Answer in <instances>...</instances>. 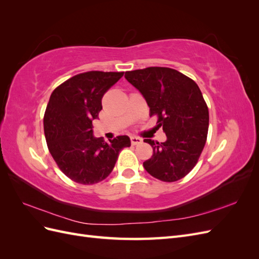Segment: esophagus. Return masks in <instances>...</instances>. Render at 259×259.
Masks as SVG:
<instances>
[{"label": "esophagus", "mask_w": 259, "mask_h": 259, "mask_svg": "<svg viewBox=\"0 0 259 259\" xmlns=\"http://www.w3.org/2000/svg\"><path fill=\"white\" fill-rule=\"evenodd\" d=\"M131 143H132V145H139V144H142L143 143V139L142 138H139V137H136V136H132L131 137Z\"/></svg>", "instance_id": "esophagus-1"}]
</instances>
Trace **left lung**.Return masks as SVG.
<instances>
[{
	"mask_svg": "<svg viewBox=\"0 0 259 259\" xmlns=\"http://www.w3.org/2000/svg\"><path fill=\"white\" fill-rule=\"evenodd\" d=\"M125 79L143 94L150 116L156 115L167 138L164 143L144 140L153 149L145 169L166 183L184 178L198 163L207 138L208 108L198 84L166 67L127 71Z\"/></svg>",
	"mask_w": 259,
	"mask_h": 259,
	"instance_id": "8db88e82",
	"label": "left lung"
}]
</instances>
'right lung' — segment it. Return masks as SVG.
<instances>
[{"mask_svg": "<svg viewBox=\"0 0 259 259\" xmlns=\"http://www.w3.org/2000/svg\"><path fill=\"white\" fill-rule=\"evenodd\" d=\"M124 72L89 71L76 74L52 93L44 113L49 150L60 170L73 182L94 185L112 171L120 151L131 146L128 136L106 143L93 135L106 92Z\"/></svg>", "mask_w": 259, "mask_h": 259, "instance_id": "obj_1", "label": "right lung"}]
</instances>
